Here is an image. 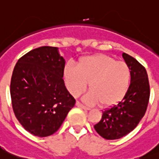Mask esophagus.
I'll use <instances>...</instances> for the list:
<instances>
[{
    "mask_svg": "<svg viewBox=\"0 0 159 159\" xmlns=\"http://www.w3.org/2000/svg\"><path fill=\"white\" fill-rule=\"evenodd\" d=\"M76 106H77V107H80V108L83 109V110H87V111H89L90 108L89 107H87V106H85L84 105H82L81 102H76Z\"/></svg>",
    "mask_w": 159,
    "mask_h": 159,
    "instance_id": "1",
    "label": "esophagus"
}]
</instances>
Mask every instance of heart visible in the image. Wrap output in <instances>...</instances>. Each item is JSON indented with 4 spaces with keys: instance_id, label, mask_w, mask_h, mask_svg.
I'll use <instances>...</instances> for the list:
<instances>
[{
    "instance_id": "b5f03b06",
    "label": "heart",
    "mask_w": 159,
    "mask_h": 159,
    "mask_svg": "<svg viewBox=\"0 0 159 159\" xmlns=\"http://www.w3.org/2000/svg\"><path fill=\"white\" fill-rule=\"evenodd\" d=\"M64 79L68 91L75 97L84 92L89 82L91 90L84 97L87 104L104 107L118 104L129 88L131 72L125 62L105 54L82 57L77 67L67 65Z\"/></svg>"
}]
</instances>
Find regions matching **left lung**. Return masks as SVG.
Segmentation results:
<instances>
[{"instance_id":"8db88e82","label":"left lung","mask_w":159,"mask_h":159,"mask_svg":"<svg viewBox=\"0 0 159 159\" xmlns=\"http://www.w3.org/2000/svg\"><path fill=\"white\" fill-rule=\"evenodd\" d=\"M122 57L131 72L128 92L118 104L102 111L101 120L94 125L106 139H118L130 133L144 116L149 100V82L144 67L127 53H122Z\"/></svg>"}]
</instances>
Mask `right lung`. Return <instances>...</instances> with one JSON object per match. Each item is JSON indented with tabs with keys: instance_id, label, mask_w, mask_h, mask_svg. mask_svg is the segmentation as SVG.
Wrapping results in <instances>:
<instances>
[{
	"instance_id": "add662e5",
	"label": "right lung",
	"mask_w": 159,
	"mask_h": 159,
	"mask_svg": "<svg viewBox=\"0 0 159 159\" xmlns=\"http://www.w3.org/2000/svg\"><path fill=\"white\" fill-rule=\"evenodd\" d=\"M64 66L58 48L49 46L30 51L15 66L11 81L14 113L34 135L54 134L76 103L62 79Z\"/></svg>"
}]
</instances>
